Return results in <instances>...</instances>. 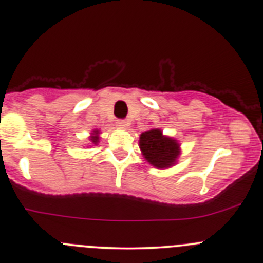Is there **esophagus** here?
I'll return each mask as SVG.
<instances>
[{"mask_svg":"<svg viewBox=\"0 0 263 263\" xmlns=\"http://www.w3.org/2000/svg\"><path fill=\"white\" fill-rule=\"evenodd\" d=\"M117 126L119 129H126L129 126V122H126V120L124 119H119L117 120Z\"/></svg>","mask_w":263,"mask_h":263,"instance_id":"34e87169","label":"esophagus"}]
</instances>
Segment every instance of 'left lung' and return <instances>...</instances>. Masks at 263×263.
I'll list each match as a JSON object with an SVG mask.
<instances>
[{"mask_svg": "<svg viewBox=\"0 0 263 263\" xmlns=\"http://www.w3.org/2000/svg\"><path fill=\"white\" fill-rule=\"evenodd\" d=\"M139 147L147 163L158 169L173 166L180 155L178 140L165 137L160 129H150L141 133Z\"/></svg>", "mask_w": 263, "mask_h": 263, "instance_id": "left-lung-1", "label": "left lung"}]
</instances>
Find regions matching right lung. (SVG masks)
Masks as SVG:
<instances>
[{"label":"right lung","mask_w":263,"mask_h":263,"mask_svg":"<svg viewBox=\"0 0 263 263\" xmlns=\"http://www.w3.org/2000/svg\"><path fill=\"white\" fill-rule=\"evenodd\" d=\"M90 141L94 144V145H97L99 141V130H94L92 133V137H90Z\"/></svg>","instance_id":"obj_1"}]
</instances>
